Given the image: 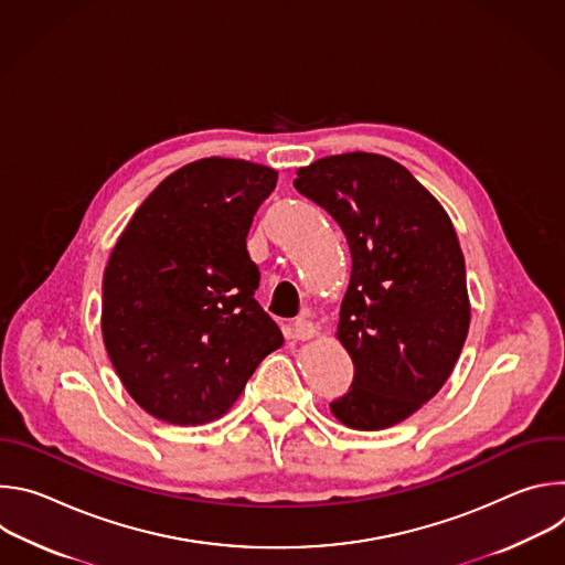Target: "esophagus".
Segmentation results:
<instances>
[{
	"label": "esophagus",
	"instance_id": "34e87169",
	"mask_svg": "<svg viewBox=\"0 0 565 565\" xmlns=\"http://www.w3.org/2000/svg\"><path fill=\"white\" fill-rule=\"evenodd\" d=\"M292 333H295V340L306 342V340H310V338L317 335V329L310 324V321H308L306 317H297V319L292 321Z\"/></svg>",
	"mask_w": 565,
	"mask_h": 565
}]
</instances>
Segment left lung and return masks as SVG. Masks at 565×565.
I'll return each mask as SVG.
<instances>
[{
  "label": "left lung",
  "mask_w": 565,
  "mask_h": 565,
  "mask_svg": "<svg viewBox=\"0 0 565 565\" xmlns=\"http://www.w3.org/2000/svg\"><path fill=\"white\" fill-rule=\"evenodd\" d=\"M292 185L338 221L353 259L338 338L355 373L331 412L351 429L393 427L440 391L467 338L454 225L409 170L377 153L315 160Z\"/></svg>",
  "instance_id": "obj_1"
}]
</instances>
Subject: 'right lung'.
I'll return each mask as SVG.
<instances>
[{
	"label": "right lung",
	"mask_w": 565,
	"mask_h": 565,
	"mask_svg": "<svg viewBox=\"0 0 565 565\" xmlns=\"http://www.w3.org/2000/svg\"><path fill=\"white\" fill-rule=\"evenodd\" d=\"M277 172L203 158L136 210L103 279V338L138 405L172 425L221 418L262 360L284 344L257 303L246 236Z\"/></svg>",
	"instance_id": "obj_1"
}]
</instances>
